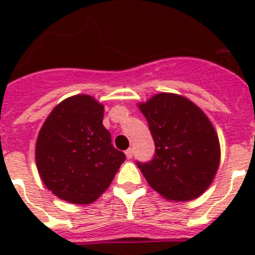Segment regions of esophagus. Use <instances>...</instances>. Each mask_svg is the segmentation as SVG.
I'll list each match as a JSON object with an SVG mask.
<instances>
[{"label": "esophagus", "mask_w": 255, "mask_h": 255, "mask_svg": "<svg viewBox=\"0 0 255 255\" xmlns=\"http://www.w3.org/2000/svg\"><path fill=\"white\" fill-rule=\"evenodd\" d=\"M126 156H127V159H132V156H133V151H132V148H128L127 151H126Z\"/></svg>", "instance_id": "obj_1"}]
</instances>
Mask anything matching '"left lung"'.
<instances>
[{"label":"left lung","mask_w":255,"mask_h":255,"mask_svg":"<svg viewBox=\"0 0 255 255\" xmlns=\"http://www.w3.org/2000/svg\"><path fill=\"white\" fill-rule=\"evenodd\" d=\"M148 122L156 155L137 163L152 189L168 201H190L213 182L221 159L220 140L205 112L178 94L160 92L137 103Z\"/></svg>","instance_id":"1"}]
</instances>
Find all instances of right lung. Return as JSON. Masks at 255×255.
I'll list each match as a JSON object with an SVG mask.
<instances>
[{
	"label": "right lung",
	"instance_id": "right-lung-1",
	"mask_svg": "<svg viewBox=\"0 0 255 255\" xmlns=\"http://www.w3.org/2000/svg\"><path fill=\"white\" fill-rule=\"evenodd\" d=\"M104 106L91 95L66 98L46 118L35 143L42 182L58 198L87 205L106 192L126 155L111 144Z\"/></svg>",
	"mask_w": 255,
	"mask_h": 255
}]
</instances>
